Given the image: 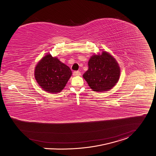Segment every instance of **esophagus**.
Masks as SVG:
<instances>
[{"instance_id":"1","label":"esophagus","mask_w":156,"mask_h":156,"mask_svg":"<svg viewBox=\"0 0 156 156\" xmlns=\"http://www.w3.org/2000/svg\"><path fill=\"white\" fill-rule=\"evenodd\" d=\"M73 76H79L81 75V73L79 71H74L73 73Z\"/></svg>"}]
</instances>
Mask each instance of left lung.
Segmentation results:
<instances>
[{
  "mask_svg": "<svg viewBox=\"0 0 156 156\" xmlns=\"http://www.w3.org/2000/svg\"><path fill=\"white\" fill-rule=\"evenodd\" d=\"M120 69L118 62L110 53L102 51L93 55L88 61V70L83 77L89 86L96 92L108 91L119 80Z\"/></svg>",
  "mask_w": 156,
  "mask_h": 156,
  "instance_id": "8db88e82",
  "label": "left lung"
}]
</instances>
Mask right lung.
Wrapping results in <instances>:
<instances>
[{
	"mask_svg": "<svg viewBox=\"0 0 156 156\" xmlns=\"http://www.w3.org/2000/svg\"><path fill=\"white\" fill-rule=\"evenodd\" d=\"M72 74L70 69L50 54L38 62L34 69V77L43 90L58 93L64 88Z\"/></svg>",
	"mask_w": 156,
	"mask_h": 156,
	"instance_id": "obj_1",
	"label": "right lung"
}]
</instances>
